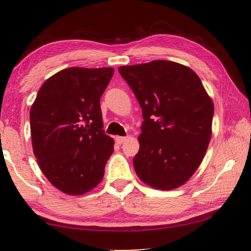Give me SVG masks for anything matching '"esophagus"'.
<instances>
[{"label":"esophagus","mask_w":251,"mask_h":251,"mask_svg":"<svg viewBox=\"0 0 251 251\" xmlns=\"http://www.w3.org/2000/svg\"><path fill=\"white\" fill-rule=\"evenodd\" d=\"M115 139H116L117 144H123V143L127 141V137H122V136H117Z\"/></svg>","instance_id":"esophagus-1"}]
</instances>
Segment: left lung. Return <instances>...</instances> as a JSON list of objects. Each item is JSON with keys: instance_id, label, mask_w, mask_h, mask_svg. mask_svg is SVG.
<instances>
[{"instance_id": "left-lung-1", "label": "left lung", "mask_w": 251, "mask_h": 251, "mask_svg": "<svg viewBox=\"0 0 251 251\" xmlns=\"http://www.w3.org/2000/svg\"><path fill=\"white\" fill-rule=\"evenodd\" d=\"M118 72L143 110L136 174L152 188H178L197 171L210 142V96L198 75L176 62L157 59Z\"/></svg>"}]
</instances>
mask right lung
Here are the masks:
<instances>
[{
  "label": "right lung",
  "mask_w": 251,
  "mask_h": 251,
  "mask_svg": "<svg viewBox=\"0 0 251 251\" xmlns=\"http://www.w3.org/2000/svg\"><path fill=\"white\" fill-rule=\"evenodd\" d=\"M112 67H70L42 85L29 110L33 151L55 188L79 196L104 177L114 139L103 130L100 100Z\"/></svg>",
  "instance_id": "add662e5"
}]
</instances>
